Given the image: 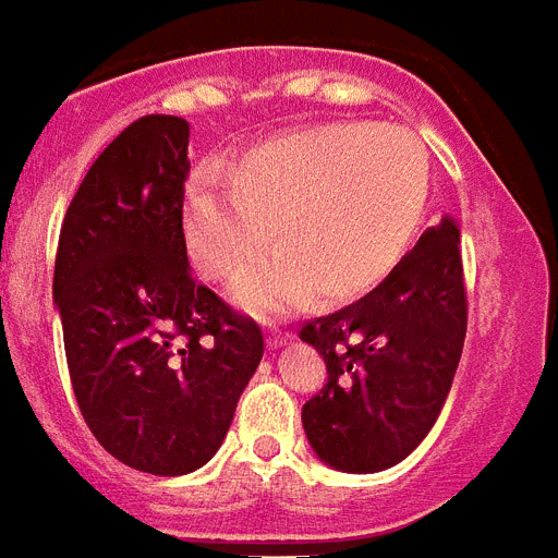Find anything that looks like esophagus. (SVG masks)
<instances>
[{
	"label": "esophagus",
	"instance_id": "esophagus-1",
	"mask_svg": "<svg viewBox=\"0 0 558 558\" xmlns=\"http://www.w3.org/2000/svg\"><path fill=\"white\" fill-rule=\"evenodd\" d=\"M288 339H293V333H290V330H282V328H270L268 330V342H270V348H279V344H284L288 342Z\"/></svg>",
	"mask_w": 558,
	"mask_h": 558
}]
</instances>
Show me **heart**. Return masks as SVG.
<instances>
[{
	"mask_svg": "<svg viewBox=\"0 0 558 558\" xmlns=\"http://www.w3.org/2000/svg\"><path fill=\"white\" fill-rule=\"evenodd\" d=\"M427 202V154L404 128L325 122L282 133L242 154L233 177L216 165L193 173L187 245L202 274L239 282L253 313L348 302L385 279L413 242Z\"/></svg>",
	"mask_w": 558,
	"mask_h": 558,
	"instance_id": "1",
	"label": "heart"
}]
</instances>
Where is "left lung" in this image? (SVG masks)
<instances>
[{
  "label": "left lung",
  "mask_w": 558,
  "mask_h": 558,
  "mask_svg": "<svg viewBox=\"0 0 558 558\" xmlns=\"http://www.w3.org/2000/svg\"><path fill=\"white\" fill-rule=\"evenodd\" d=\"M464 330L459 228L445 216L367 296L299 330L328 365V381L302 408L322 462L376 473L411 456L448 399Z\"/></svg>",
  "instance_id": "8db88e82"
}]
</instances>
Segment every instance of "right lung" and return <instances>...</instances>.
I'll return each instance as SVG.
<instances>
[{
	"mask_svg": "<svg viewBox=\"0 0 558 558\" xmlns=\"http://www.w3.org/2000/svg\"><path fill=\"white\" fill-rule=\"evenodd\" d=\"M187 140L179 117L128 124L82 179L53 270L82 416L110 456L154 476L210 462L265 353L259 325L187 265Z\"/></svg>",
	"mask_w": 558,
	"mask_h": 558,
	"instance_id": "right-lung-1",
	"label": "right lung"
}]
</instances>
